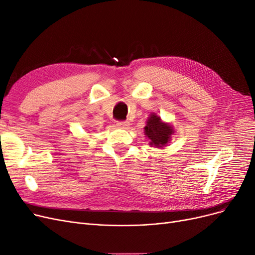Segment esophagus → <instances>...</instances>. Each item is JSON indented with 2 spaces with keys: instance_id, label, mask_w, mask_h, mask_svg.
I'll use <instances>...</instances> for the list:
<instances>
[{
  "instance_id": "34e87169",
  "label": "esophagus",
  "mask_w": 255,
  "mask_h": 255,
  "mask_svg": "<svg viewBox=\"0 0 255 255\" xmlns=\"http://www.w3.org/2000/svg\"><path fill=\"white\" fill-rule=\"evenodd\" d=\"M116 126L119 128H127L129 127V122L128 121H117Z\"/></svg>"
}]
</instances>
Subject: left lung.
I'll return each instance as SVG.
<instances>
[{"mask_svg": "<svg viewBox=\"0 0 255 255\" xmlns=\"http://www.w3.org/2000/svg\"><path fill=\"white\" fill-rule=\"evenodd\" d=\"M175 134V129L168 122L163 121L156 113H151L146 120L144 135L149 139V145L156 148L167 146Z\"/></svg>", "mask_w": 255, "mask_h": 255, "instance_id": "1", "label": "left lung"}]
</instances>
